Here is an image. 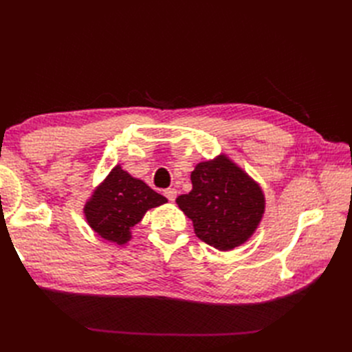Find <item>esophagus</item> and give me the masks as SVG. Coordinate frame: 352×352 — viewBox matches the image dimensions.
<instances>
[{
	"mask_svg": "<svg viewBox=\"0 0 352 352\" xmlns=\"http://www.w3.org/2000/svg\"><path fill=\"white\" fill-rule=\"evenodd\" d=\"M164 197L168 199V201H175L176 197H177V190L175 188H167L164 189Z\"/></svg>",
	"mask_w": 352,
	"mask_h": 352,
	"instance_id": "obj_1",
	"label": "esophagus"
}]
</instances>
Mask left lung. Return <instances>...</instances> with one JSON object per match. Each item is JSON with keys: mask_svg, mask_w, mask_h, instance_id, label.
I'll list each match as a JSON object with an SVG mask.
<instances>
[{"mask_svg": "<svg viewBox=\"0 0 352 352\" xmlns=\"http://www.w3.org/2000/svg\"><path fill=\"white\" fill-rule=\"evenodd\" d=\"M190 182L192 190L176 202L201 241L228 251L251 238L265 207L258 184L226 155L197 164Z\"/></svg>", "mask_w": 352, "mask_h": 352, "instance_id": "left-lung-1", "label": "left lung"}]
</instances>
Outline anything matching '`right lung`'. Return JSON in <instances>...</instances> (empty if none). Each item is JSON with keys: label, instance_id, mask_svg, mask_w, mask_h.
I'll return each instance as SVG.
<instances>
[{"label": "right lung", "instance_id": "right-lung-1", "mask_svg": "<svg viewBox=\"0 0 352 352\" xmlns=\"http://www.w3.org/2000/svg\"><path fill=\"white\" fill-rule=\"evenodd\" d=\"M164 202L163 195L116 166L87 202L85 217L101 238L122 245L145 212Z\"/></svg>", "mask_w": 352, "mask_h": 352}]
</instances>
